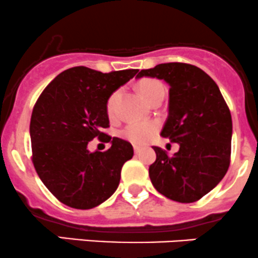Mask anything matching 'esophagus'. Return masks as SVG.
Returning <instances> with one entry per match:
<instances>
[{
	"label": "esophagus",
	"instance_id": "obj_1",
	"mask_svg": "<svg viewBox=\"0 0 258 258\" xmlns=\"http://www.w3.org/2000/svg\"><path fill=\"white\" fill-rule=\"evenodd\" d=\"M140 152V147L139 145H134V153L135 154H138V153Z\"/></svg>",
	"mask_w": 258,
	"mask_h": 258
}]
</instances>
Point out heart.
Segmentation results:
<instances>
[{"label":"heart","mask_w":258,"mask_h":258,"mask_svg":"<svg viewBox=\"0 0 258 258\" xmlns=\"http://www.w3.org/2000/svg\"><path fill=\"white\" fill-rule=\"evenodd\" d=\"M138 89L142 93V95L147 99L149 103H152L155 98L164 94V88L160 81L155 79H143L138 84ZM120 98V90H115L106 100V114L109 118H114L116 114V108H118V101ZM159 130V123L155 120L149 121H133L129 123L123 130L120 135L124 139L129 140L133 144H147Z\"/></svg>","instance_id":"heart-1"}]
</instances>
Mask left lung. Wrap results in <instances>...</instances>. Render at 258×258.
<instances>
[{
	"label": "left lung",
	"instance_id": "1",
	"mask_svg": "<svg viewBox=\"0 0 258 258\" xmlns=\"http://www.w3.org/2000/svg\"><path fill=\"white\" fill-rule=\"evenodd\" d=\"M169 84V115L162 137L179 144L169 157L154 147L149 177L160 195L180 203L197 202L222 180L231 162L232 118L217 84L200 68L159 63L140 70Z\"/></svg>",
	"mask_w": 258,
	"mask_h": 258
}]
</instances>
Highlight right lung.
I'll list each match as a JSON object with an SVG mask.
<instances>
[{"instance_id":"add662e5","label":"right lung","mask_w":258,"mask_h":258,"mask_svg":"<svg viewBox=\"0 0 258 258\" xmlns=\"http://www.w3.org/2000/svg\"><path fill=\"white\" fill-rule=\"evenodd\" d=\"M137 69L100 71L75 66L58 74L41 93L30 121L32 163L40 179L63 205L90 210L118 188L129 142L105 134L106 100L134 78ZM94 137L112 142L105 152L87 150Z\"/></svg>"}]
</instances>
